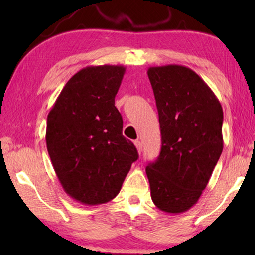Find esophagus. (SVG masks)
<instances>
[{"instance_id": "obj_1", "label": "esophagus", "mask_w": 255, "mask_h": 255, "mask_svg": "<svg viewBox=\"0 0 255 255\" xmlns=\"http://www.w3.org/2000/svg\"><path fill=\"white\" fill-rule=\"evenodd\" d=\"M134 145H135V147H137L138 153H139V154H140V153H141V148H142L141 142L139 141V140H135V141H134Z\"/></svg>"}]
</instances>
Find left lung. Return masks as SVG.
I'll return each mask as SVG.
<instances>
[{
    "instance_id": "obj_1",
    "label": "left lung",
    "mask_w": 255,
    "mask_h": 255,
    "mask_svg": "<svg viewBox=\"0 0 255 255\" xmlns=\"http://www.w3.org/2000/svg\"><path fill=\"white\" fill-rule=\"evenodd\" d=\"M161 130V151L146 167L155 207L181 214L197 203L223 151V109L193 69L149 67Z\"/></svg>"
}]
</instances>
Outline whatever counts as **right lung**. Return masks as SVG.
Returning a JSON list of instances; mask_svg holds the SVG:
<instances>
[{"mask_svg": "<svg viewBox=\"0 0 255 255\" xmlns=\"http://www.w3.org/2000/svg\"><path fill=\"white\" fill-rule=\"evenodd\" d=\"M124 73L122 65L80 69L48 113L46 146L54 172L65 193L85 205L114 200L138 159L115 107Z\"/></svg>", "mask_w": 255, "mask_h": 255, "instance_id": "obj_1", "label": "right lung"}]
</instances>
